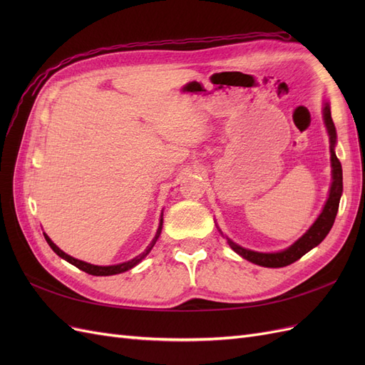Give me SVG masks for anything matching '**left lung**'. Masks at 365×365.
I'll return each mask as SVG.
<instances>
[{
	"label": "left lung",
	"mask_w": 365,
	"mask_h": 365,
	"mask_svg": "<svg viewBox=\"0 0 365 365\" xmlns=\"http://www.w3.org/2000/svg\"><path fill=\"white\" fill-rule=\"evenodd\" d=\"M324 121H326V128L330 137V158H332V187H330V193H329V200L323 208L322 215L318 216L315 220V224L307 230V233L298 239L292 247L288 250L280 251V252H256V251H250L236 245L233 240H228L230 247L233 248L239 256L244 259L260 264V267H267V268H283L288 267V264L294 263L300 257H303L307 251H311L314 247L318 244H322L323 239L327 236V233L332 228L335 217L338 213V207H339V200H341V193H342V169H341V163L335 155V143H336V130L332 115H330V106L329 103L324 105Z\"/></svg>",
	"instance_id": "obj_1"
}]
</instances>
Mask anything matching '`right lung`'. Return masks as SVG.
Listing matches in <instances>:
<instances>
[{"label":"right lung","mask_w":365,"mask_h":365,"mask_svg":"<svg viewBox=\"0 0 365 365\" xmlns=\"http://www.w3.org/2000/svg\"><path fill=\"white\" fill-rule=\"evenodd\" d=\"M161 228H163V217H161V222H160V227H158V231H157L155 237H153V240L150 242L149 247L145 250V252H141L140 256H137L135 259H132V260L125 262V263H120V264H113V267H97V264H91V263H86V262H82V260H77V259L68 256V254H65L62 250H59L56 245H54L53 242H51V239L46 233H43V236H46L47 244L51 247V250L56 252L59 257H62V259H65L67 262H70L71 264H74L76 268H79V269H82V271H85L88 274H91V275H114V274H120V272H125V271H128L130 268H134L137 263H140L143 259H145L148 254H149V251L152 250V247L155 245L157 239L160 237Z\"/></svg>","instance_id":"right-lung-1"}]
</instances>
